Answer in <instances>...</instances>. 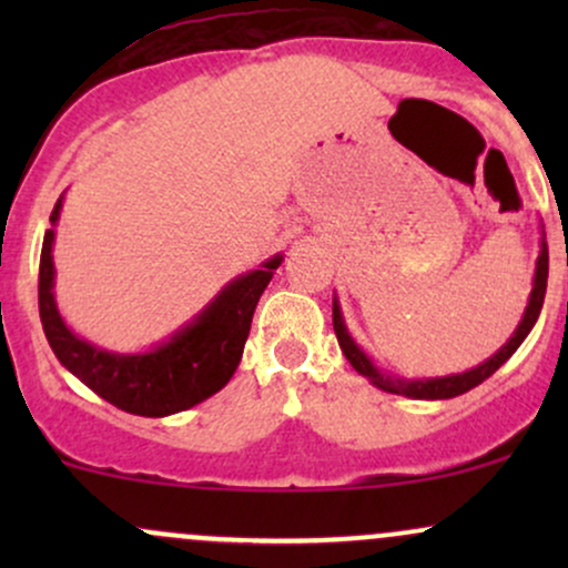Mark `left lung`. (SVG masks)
I'll use <instances>...</instances> for the list:
<instances>
[{"mask_svg":"<svg viewBox=\"0 0 568 568\" xmlns=\"http://www.w3.org/2000/svg\"><path fill=\"white\" fill-rule=\"evenodd\" d=\"M545 291H547V245L542 243V253H539V262H537V275H534V288H531V298H529V306H526V315L524 321H520L518 331L510 336V342L501 347L497 355L488 357L486 363H480L478 368L467 371V374H456V376H443V379H427V382H400V379H389L387 374H379L374 366H371V361L366 355H363L361 349H357V344L352 342L347 328H344V321H342V312H338V304L334 298V331H336V338H338V347H342L344 357L349 361V366L357 371V374H363L366 379L374 384V387L384 389V393H393V395H406V397H425V400H440V397H456L462 393H467V389L478 387L480 382H486L488 376L497 371L501 363L507 361V357L513 355L515 349L520 347V342H524L526 336H529V331L534 328V323H537L539 317V310H542L545 304Z\"/></svg>","mask_w":568,"mask_h":568,"instance_id":"left-lung-1","label":"left lung"}]
</instances>
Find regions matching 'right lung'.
Returning <instances> with one entry per match:
<instances>
[{"instance_id":"1","label":"right lung","mask_w":568,"mask_h":568,"mask_svg":"<svg viewBox=\"0 0 568 568\" xmlns=\"http://www.w3.org/2000/svg\"><path fill=\"white\" fill-rule=\"evenodd\" d=\"M61 200L55 202L58 221ZM53 230L44 232L39 256V317L44 336L58 361L77 379L112 406L139 416H168L186 410L219 393L232 379L245 338L251 334L253 312L277 270L280 256L264 270L243 275L221 291V296L189 328L146 355H112L77 338L63 325L53 302Z\"/></svg>"}]
</instances>
